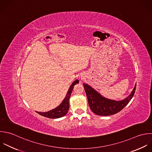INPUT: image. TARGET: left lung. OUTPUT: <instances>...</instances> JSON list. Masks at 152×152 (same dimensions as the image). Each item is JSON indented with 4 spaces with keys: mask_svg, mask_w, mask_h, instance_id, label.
Wrapping results in <instances>:
<instances>
[{
    "mask_svg": "<svg viewBox=\"0 0 152 152\" xmlns=\"http://www.w3.org/2000/svg\"><path fill=\"white\" fill-rule=\"evenodd\" d=\"M83 87L88 98L89 105L92 112L98 115L108 116L120 112L129 103L134 95L136 85L129 96L126 99L118 101L103 97L87 84L83 83Z\"/></svg>",
    "mask_w": 152,
    "mask_h": 152,
    "instance_id": "obj_1",
    "label": "left lung"
}]
</instances>
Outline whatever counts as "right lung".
<instances>
[{
  "mask_svg": "<svg viewBox=\"0 0 152 152\" xmlns=\"http://www.w3.org/2000/svg\"><path fill=\"white\" fill-rule=\"evenodd\" d=\"M79 83L78 80H76L73 82V83L70 86L68 92L66 94V96L64 100L62 101V102L56 108L50 110L48 112L45 113H41V112H37L38 114L39 115L44 116L47 118H58L60 117H62L64 116L67 113L68 110L69 109V99L70 98V95L72 94V92L74 86Z\"/></svg>",
  "mask_w": 152,
  "mask_h": 152,
  "instance_id": "1",
  "label": "right lung"
}]
</instances>
